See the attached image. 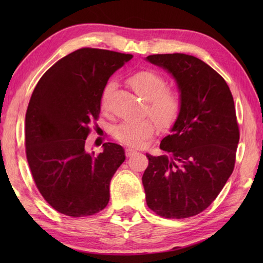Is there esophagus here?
I'll return each mask as SVG.
<instances>
[{
    "label": "esophagus",
    "instance_id": "34e87169",
    "mask_svg": "<svg viewBox=\"0 0 263 263\" xmlns=\"http://www.w3.org/2000/svg\"><path fill=\"white\" fill-rule=\"evenodd\" d=\"M125 154H126V157H131V156H133V155H136L137 154V152L135 149H131V148H127L126 150H125Z\"/></svg>",
    "mask_w": 263,
    "mask_h": 263
}]
</instances>
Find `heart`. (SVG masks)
I'll return each instance as SVG.
<instances>
[{
  "instance_id": "heart-1",
  "label": "heart",
  "mask_w": 263,
  "mask_h": 263,
  "mask_svg": "<svg viewBox=\"0 0 263 263\" xmlns=\"http://www.w3.org/2000/svg\"><path fill=\"white\" fill-rule=\"evenodd\" d=\"M127 83L133 91L147 102L148 114L159 127L168 128L177 121L182 109L181 96L174 89L166 88L167 81L159 72L149 69L138 71L127 78ZM115 87V80H109L105 85L100 98L104 109L107 108ZM154 132L155 125L149 120L123 122L114 128V137L127 146L138 147Z\"/></svg>"
}]
</instances>
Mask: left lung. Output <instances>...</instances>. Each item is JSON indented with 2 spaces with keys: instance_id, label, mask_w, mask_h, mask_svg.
Here are the masks:
<instances>
[{
  "instance_id": "1",
  "label": "left lung",
  "mask_w": 263,
  "mask_h": 263,
  "mask_svg": "<svg viewBox=\"0 0 263 263\" xmlns=\"http://www.w3.org/2000/svg\"><path fill=\"white\" fill-rule=\"evenodd\" d=\"M146 60L172 74L182 100L171 135L160 142L168 155L147 154V204L165 218L192 217L208 208L233 173L239 140L234 99L224 78L192 55Z\"/></svg>"
}]
</instances>
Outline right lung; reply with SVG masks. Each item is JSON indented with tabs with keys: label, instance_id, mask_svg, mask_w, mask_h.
I'll return each instance as SVG.
<instances>
[{
	"label": "right lung",
	"instance_id": "right-lung-1",
	"mask_svg": "<svg viewBox=\"0 0 263 263\" xmlns=\"http://www.w3.org/2000/svg\"><path fill=\"white\" fill-rule=\"evenodd\" d=\"M133 57L80 48L49 68L38 81L26 113V155L33 181L49 205L71 217L103 210L109 183L125 160L120 144L86 152L89 125L97 121L109 77Z\"/></svg>",
	"mask_w": 263,
	"mask_h": 263
}]
</instances>
